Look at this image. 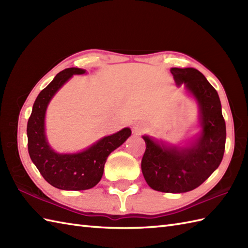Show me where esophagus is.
Here are the masks:
<instances>
[{
    "mask_svg": "<svg viewBox=\"0 0 248 248\" xmlns=\"http://www.w3.org/2000/svg\"><path fill=\"white\" fill-rule=\"evenodd\" d=\"M145 130H146V124L143 123H135L132 127V131L135 134L143 133Z\"/></svg>",
    "mask_w": 248,
    "mask_h": 248,
    "instance_id": "1",
    "label": "esophagus"
}]
</instances>
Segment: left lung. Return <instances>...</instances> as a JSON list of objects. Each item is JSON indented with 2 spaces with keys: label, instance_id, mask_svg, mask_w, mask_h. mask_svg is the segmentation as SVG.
I'll use <instances>...</instances> for the list:
<instances>
[{
  "label": "left lung",
  "instance_id": "8db88e82",
  "mask_svg": "<svg viewBox=\"0 0 248 248\" xmlns=\"http://www.w3.org/2000/svg\"><path fill=\"white\" fill-rule=\"evenodd\" d=\"M178 86L182 84L199 108V132L180 145L143 135L146 150L141 171L155 191L186 193L198 187L223 160L226 124L217 92L195 68H171Z\"/></svg>",
  "mask_w": 248,
  "mask_h": 248
}]
</instances>
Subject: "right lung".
Wrapping results in <instances>:
<instances>
[{
    "mask_svg": "<svg viewBox=\"0 0 248 248\" xmlns=\"http://www.w3.org/2000/svg\"><path fill=\"white\" fill-rule=\"evenodd\" d=\"M85 72L86 70L81 68H67L56 75L36 98L26 129L31 162L46 182L64 191H83L97 186L101 180L104 164L110 152L123 145L131 135V129L124 128L76 154H59L51 148L45 124L48 105L72 76Z\"/></svg>",
    "mask_w": 248,
    "mask_h": 248,
    "instance_id": "add662e5",
    "label": "right lung"
}]
</instances>
